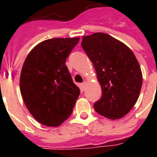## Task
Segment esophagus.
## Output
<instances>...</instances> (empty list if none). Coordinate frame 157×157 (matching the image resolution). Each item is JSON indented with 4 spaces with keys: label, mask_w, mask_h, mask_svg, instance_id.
<instances>
[{
    "label": "esophagus",
    "mask_w": 157,
    "mask_h": 157,
    "mask_svg": "<svg viewBox=\"0 0 157 157\" xmlns=\"http://www.w3.org/2000/svg\"><path fill=\"white\" fill-rule=\"evenodd\" d=\"M86 86H87V83H86V81H84L83 83L81 85V90L82 91H85L86 89Z\"/></svg>",
    "instance_id": "34e87169"
}]
</instances>
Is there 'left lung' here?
<instances>
[{
	"label": "left lung",
	"instance_id": "8db88e82",
	"mask_svg": "<svg viewBox=\"0 0 157 157\" xmlns=\"http://www.w3.org/2000/svg\"><path fill=\"white\" fill-rule=\"evenodd\" d=\"M81 46L93 63L102 89L94 109L109 119L122 118L136 103L142 88L136 57L124 43L103 33L83 36Z\"/></svg>",
	"mask_w": 157,
	"mask_h": 157
}]
</instances>
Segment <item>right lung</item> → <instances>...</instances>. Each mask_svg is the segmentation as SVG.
I'll list each match as a JSON object with an SVG mask.
<instances>
[{
	"instance_id": "add662e5",
	"label": "right lung",
	"mask_w": 157,
	"mask_h": 157,
	"mask_svg": "<svg viewBox=\"0 0 157 157\" xmlns=\"http://www.w3.org/2000/svg\"><path fill=\"white\" fill-rule=\"evenodd\" d=\"M79 37L53 38L36 45L26 58L20 92L29 112L39 123L56 127L72 112L80 89L66 66Z\"/></svg>"
}]
</instances>
